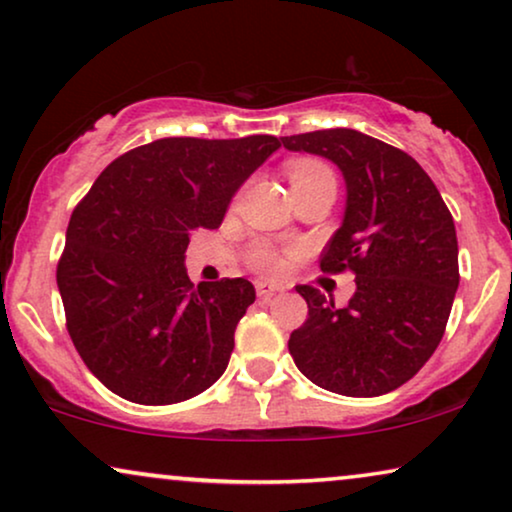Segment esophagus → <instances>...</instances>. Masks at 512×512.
<instances>
[{
  "label": "esophagus",
  "instance_id": "esophagus-1",
  "mask_svg": "<svg viewBox=\"0 0 512 512\" xmlns=\"http://www.w3.org/2000/svg\"><path fill=\"white\" fill-rule=\"evenodd\" d=\"M277 291H279L277 286H272V284H268V282H256V296L261 298V300L272 298Z\"/></svg>",
  "mask_w": 512,
  "mask_h": 512
}]
</instances>
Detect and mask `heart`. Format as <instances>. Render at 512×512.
Returning a JSON list of instances; mask_svg holds the SVG:
<instances>
[{"label":"heart","instance_id":"obj_1","mask_svg":"<svg viewBox=\"0 0 512 512\" xmlns=\"http://www.w3.org/2000/svg\"><path fill=\"white\" fill-rule=\"evenodd\" d=\"M286 174H289L293 191H300V188L310 186L319 179H335L333 172L328 170L324 163L312 158L291 160V163L286 165ZM249 263L268 277H279L284 275L286 270V258L279 254L275 247H270V244H256V247L249 251Z\"/></svg>","mask_w":512,"mask_h":512}]
</instances>
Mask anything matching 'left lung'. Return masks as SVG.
<instances>
[{"label": "left lung", "instance_id": "1", "mask_svg": "<svg viewBox=\"0 0 512 512\" xmlns=\"http://www.w3.org/2000/svg\"><path fill=\"white\" fill-rule=\"evenodd\" d=\"M282 144L342 170L345 221L319 268L356 277L345 307L314 286H296L307 319L291 333L289 352L321 389L354 398L389 394L431 359L450 319L459 286L450 209L415 158L363 132L314 130Z\"/></svg>", "mask_w": 512, "mask_h": 512}]
</instances>
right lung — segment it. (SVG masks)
Segmentation results:
<instances>
[{
  "label": "right lung",
  "instance_id": "1",
  "mask_svg": "<svg viewBox=\"0 0 512 512\" xmlns=\"http://www.w3.org/2000/svg\"><path fill=\"white\" fill-rule=\"evenodd\" d=\"M279 146L272 135L156 139L104 167L74 207L58 289L69 338L109 391L170 405L223 375L256 291L242 277L195 286L184 254Z\"/></svg>",
  "mask_w": 512,
  "mask_h": 512
}]
</instances>
